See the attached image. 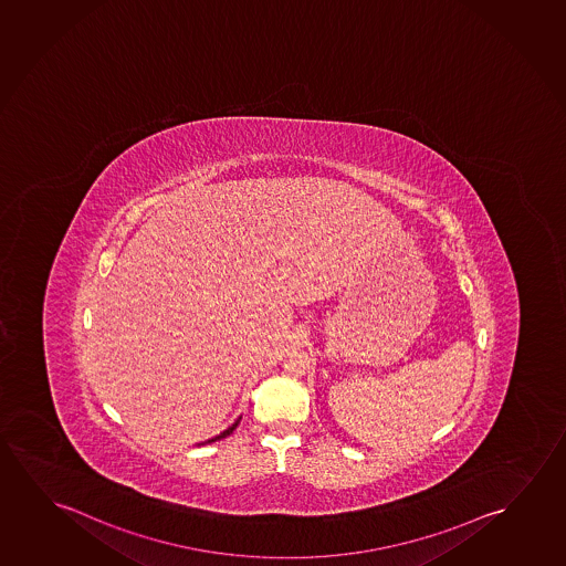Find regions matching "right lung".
Returning <instances> with one entry per match:
<instances>
[{"label":"right lung","mask_w":566,"mask_h":566,"mask_svg":"<svg viewBox=\"0 0 566 566\" xmlns=\"http://www.w3.org/2000/svg\"><path fill=\"white\" fill-rule=\"evenodd\" d=\"M238 424H239V420H238V422H235V424H231V427L228 428V430H226V432H221L220 436H216V438H212V440H208V443L216 442V440H221V438H226V436H230L231 432H233V430H235V428H238Z\"/></svg>","instance_id":"1"}]
</instances>
